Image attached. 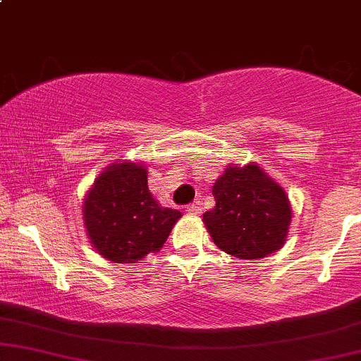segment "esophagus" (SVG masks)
Returning a JSON list of instances; mask_svg holds the SVG:
<instances>
[{"mask_svg":"<svg viewBox=\"0 0 361 361\" xmlns=\"http://www.w3.org/2000/svg\"><path fill=\"white\" fill-rule=\"evenodd\" d=\"M185 212L186 214H192V215H197V214L202 212V209H200V205H198V204H190V205H186Z\"/></svg>","mask_w":361,"mask_h":361,"instance_id":"obj_1","label":"esophagus"}]
</instances>
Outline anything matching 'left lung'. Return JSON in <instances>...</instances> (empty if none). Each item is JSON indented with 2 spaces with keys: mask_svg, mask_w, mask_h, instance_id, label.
<instances>
[{
  "mask_svg": "<svg viewBox=\"0 0 361 361\" xmlns=\"http://www.w3.org/2000/svg\"><path fill=\"white\" fill-rule=\"evenodd\" d=\"M212 193L215 207L204 214V224L217 247L239 259H258L283 246L292 207L285 190L258 164H231Z\"/></svg>",
  "mask_w": 361,
  "mask_h": 361,
  "instance_id": "1",
  "label": "left lung"
}]
</instances>
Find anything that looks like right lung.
Returning <instances> with one entry per match:
<instances>
[{
    "label": "right lung",
    "instance_id": "add662e5",
    "mask_svg": "<svg viewBox=\"0 0 361 361\" xmlns=\"http://www.w3.org/2000/svg\"><path fill=\"white\" fill-rule=\"evenodd\" d=\"M180 217L152 198L147 168L128 161L103 169L82 204L91 246L114 263H139L159 251Z\"/></svg>",
    "mask_w": 361,
    "mask_h": 361
}]
</instances>
